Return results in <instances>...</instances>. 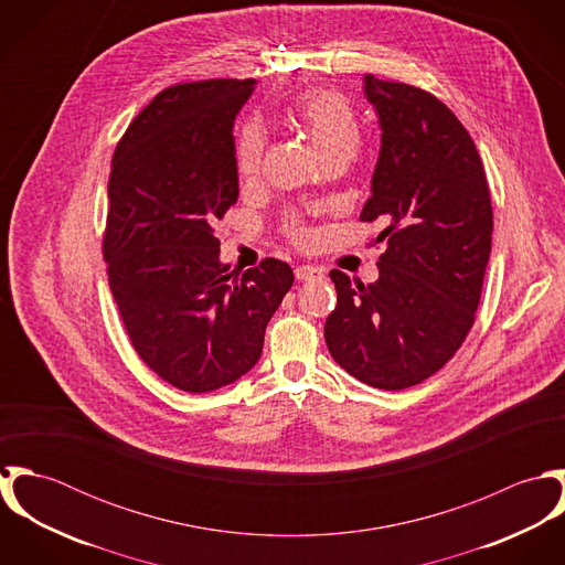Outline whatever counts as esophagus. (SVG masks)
<instances>
[{"instance_id":"obj_1","label":"esophagus","mask_w":565,"mask_h":565,"mask_svg":"<svg viewBox=\"0 0 565 565\" xmlns=\"http://www.w3.org/2000/svg\"><path fill=\"white\" fill-rule=\"evenodd\" d=\"M294 274H296V278H298L300 282H305V280H318V278H322L323 269L322 267H316V265H298V267L294 269Z\"/></svg>"}]
</instances>
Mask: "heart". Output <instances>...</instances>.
<instances>
[{
  "label": "heart",
  "mask_w": 565,
  "mask_h": 565,
  "mask_svg": "<svg viewBox=\"0 0 565 565\" xmlns=\"http://www.w3.org/2000/svg\"><path fill=\"white\" fill-rule=\"evenodd\" d=\"M289 121L307 135L320 161L341 159L350 161L363 139V128L359 115L350 106V102L328 88H311L300 93L291 108ZM265 128L256 121H245L233 146L235 169L243 180H249L258 173L263 154H265ZM287 235L296 243H307L311 239L309 228L302 224L300 217H289Z\"/></svg>",
  "instance_id": "heart-1"
}]
</instances>
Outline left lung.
Returning a JSON list of instances; mask_svg holds the SVG:
<instances>
[{"instance_id": "1", "label": "left lung", "mask_w": 565, "mask_h": 565, "mask_svg": "<svg viewBox=\"0 0 565 565\" xmlns=\"http://www.w3.org/2000/svg\"><path fill=\"white\" fill-rule=\"evenodd\" d=\"M383 130L361 222L385 224L379 280L332 269L337 307L323 326L332 359L361 383L398 392L439 372L481 302L493 213L477 146L433 93L365 76Z\"/></svg>"}]
</instances>
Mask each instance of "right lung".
Instances as JSON below:
<instances>
[{"mask_svg": "<svg viewBox=\"0 0 565 565\" xmlns=\"http://www.w3.org/2000/svg\"><path fill=\"white\" fill-rule=\"evenodd\" d=\"M254 84L162 88L110 162L102 242L110 291L143 363L189 394L226 387L254 367L294 285L278 258L242 276L220 263L215 222L239 198L233 124Z\"/></svg>", "mask_w": 565, "mask_h": 565, "instance_id": "add662e5", "label": "right lung"}]
</instances>
